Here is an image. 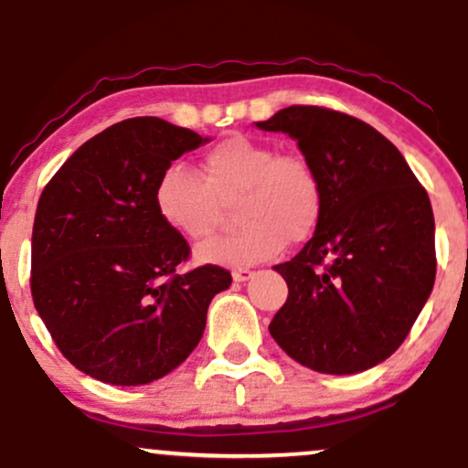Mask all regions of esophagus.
Wrapping results in <instances>:
<instances>
[{
	"label": "esophagus",
	"instance_id": "34e87169",
	"mask_svg": "<svg viewBox=\"0 0 468 468\" xmlns=\"http://www.w3.org/2000/svg\"><path fill=\"white\" fill-rule=\"evenodd\" d=\"M250 277H252L250 268H235V271H233V282H238V283L249 282Z\"/></svg>",
	"mask_w": 468,
	"mask_h": 468
}]
</instances>
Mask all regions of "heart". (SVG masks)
I'll list each match as a JSON object with an SVG mask.
<instances>
[{"mask_svg": "<svg viewBox=\"0 0 468 468\" xmlns=\"http://www.w3.org/2000/svg\"><path fill=\"white\" fill-rule=\"evenodd\" d=\"M233 200L235 233L196 250L202 264L255 266L272 260L288 241L302 244L319 229L324 185L299 152L244 133H229L202 155V178L185 165L166 166L154 191L155 211L186 239H204Z\"/></svg>", "mask_w": 468, "mask_h": 468, "instance_id": "b5f03b06", "label": "heart"}]
</instances>
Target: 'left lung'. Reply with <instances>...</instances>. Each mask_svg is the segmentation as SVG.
Instances as JSON below:
<instances>
[{
  "mask_svg": "<svg viewBox=\"0 0 468 468\" xmlns=\"http://www.w3.org/2000/svg\"><path fill=\"white\" fill-rule=\"evenodd\" d=\"M257 127L292 136L324 185L319 229L275 266L288 299L268 330L314 372L356 374L383 363L436 282L427 191L399 149L350 114L290 105Z\"/></svg>",
  "mask_w": 468,
  "mask_h": 468,
  "instance_id": "obj_1",
  "label": "left lung"
}]
</instances>
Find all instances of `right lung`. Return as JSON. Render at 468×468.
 Returning a JSON list of instances; mask_svg holds the SVG:
<instances>
[{
	"label": "right lung",
	"instance_id": "add662e5",
	"mask_svg": "<svg viewBox=\"0 0 468 468\" xmlns=\"http://www.w3.org/2000/svg\"><path fill=\"white\" fill-rule=\"evenodd\" d=\"M204 141L163 118H127L80 144L44 186L32 302L58 352L96 380L163 378L200 343L208 303L230 286L222 266L178 272L191 249L154 202L171 160Z\"/></svg>",
	"mask_w": 468,
	"mask_h": 468
}]
</instances>
